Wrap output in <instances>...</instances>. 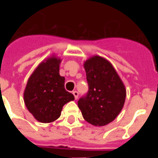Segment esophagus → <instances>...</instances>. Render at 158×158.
I'll return each mask as SVG.
<instances>
[{
	"label": "esophagus",
	"mask_w": 158,
	"mask_h": 158,
	"mask_svg": "<svg viewBox=\"0 0 158 158\" xmlns=\"http://www.w3.org/2000/svg\"><path fill=\"white\" fill-rule=\"evenodd\" d=\"M73 96H74L75 100H77V99L78 98V95H79L78 92L77 91H73Z\"/></svg>",
	"instance_id": "34e87169"
}]
</instances>
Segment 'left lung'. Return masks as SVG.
Wrapping results in <instances>:
<instances>
[{
	"label": "left lung",
	"instance_id": "left-lung-1",
	"mask_svg": "<svg viewBox=\"0 0 158 158\" xmlns=\"http://www.w3.org/2000/svg\"><path fill=\"white\" fill-rule=\"evenodd\" d=\"M89 90L79 99L83 118L94 126H104L119 114L126 99L123 83L112 65L100 56L84 64Z\"/></svg>",
	"mask_w": 158,
	"mask_h": 158
}]
</instances>
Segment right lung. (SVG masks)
Returning <instances> with one entry per match:
<instances>
[{
	"mask_svg": "<svg viewBox=\"0 0 158 158\" xmlns=\"http://www.w3.org/2000/svg\"><path fill=\"white\" fill-rule=\"evenodd\" d=\"M60 62L54 57L42 62L29 77L25 89V105L41 123L56 120L62 107L74 100V96L65 89V77L59 75Z\"/></svg>",
	"mask_w": 158,
	"mask_h": 158,
	"instance_id": "1",
	"label": "right lung"
}]
</instances>
